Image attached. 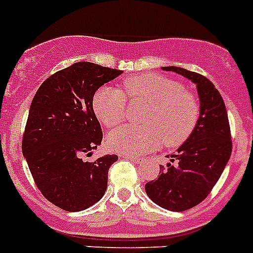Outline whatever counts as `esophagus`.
<instances>
[{
	"mask_svg": "<svg viewBox=\"0 0 253 253\" xmlns=\"http://www.w3.org/2000/svg\"><path fill=\"white\" fill-rule=\"evenodd\" d=\"M122 158H125V159L129 160V162L134 163V164H138V163L142 162V159H139V158H134V157H131V155H124Z\"/></svg>",
	"mask_w": 253,
	"mask_h": 253,
	"instance_id": "obj_1",
	"label": "esophagus"
}]
</instances>
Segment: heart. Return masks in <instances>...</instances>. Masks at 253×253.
I'll use <instances>...</instances> for the list:
<instances>
[{
  "label": "heart",
  "instance_id": "obj_1",
  "mask_svg": "<svg viewBox=\"0 0 253 253\" xmlns=\"http://www.w3.org/2000/svg\"><path fill=\"white\" fill-rule=\"evenodd\" d=\"M124 91L131 100L143 101L150 109L143 117L144 126L126 125L108 137L109 148L127 155H141L164 142L168 147L181 144L192 134L200 119V103L182 84L158 75L127 78ZM93 110L106 127L117 126L126 117L124 94L110 86L98 89Z\"/></svg>",
  "mask_w": 253,
  "mask_h": 253
}]
</instances>
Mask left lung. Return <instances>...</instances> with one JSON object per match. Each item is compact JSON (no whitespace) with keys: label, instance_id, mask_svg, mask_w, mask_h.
<instances>
[{"label":"left lung","instance_id":"obj_1","mask_svg":"<svg viewBox=\"0 0 253 253\" xmlns=\"http://www.w3.org/2000/svg\"><path fill=\"white\" fill-rule=\"evenodd\" d=\"M162 70L196 84L200 119L192 134L170 155L167 168L160 165L159 177L145 183V192L162 208L183 211L202 202L223 174L233 147L230 126L223 98L208 78L176 66Z\"/></svg>","mask_w":253,"mask_h":253}]
</instances>
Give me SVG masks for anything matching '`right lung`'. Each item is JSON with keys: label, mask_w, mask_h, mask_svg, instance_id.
Listing matches in <instances>:
<instances>
[{"label": "right lung", "mask_w": 253, "mask_h": 253, "mask_svg": "<svg viewBox=\"0 0 253 253\" xmlns=\"http://www.w3.org/2000/svg\"><path fill=\"white\" fill-rule=\"evenodd\" d=\"M122 71L77 62L48 77L32 101L22 150L38 188L67 211H81L101 200L109 168L119 159L106 154L84 162L103 141L93 110L95 91Z\"/></svg>", "instance_id": "right-lung-1"}]
</instances>
